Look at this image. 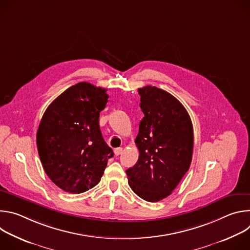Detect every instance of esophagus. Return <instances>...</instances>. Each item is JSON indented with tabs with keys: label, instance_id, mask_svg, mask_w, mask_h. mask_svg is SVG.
Returning a JSON list of instances; mask_svg holds the SVG:
<instances>
[{
	"label": "esophagus",
	"instance_id": "1",
	"mask_svg": "<svg viewBox=\"0 0 250 250\" xmlns=\"http://www.w3.org/2000/svg\"><path fill=\"white\" fill-rule=\"evenodd\" d=\"M122 153H123V148H122V147H119V148H115V154H116L117 156L121 155Z\"/></svg>",
	"mask_w": 250,
	"mask_h": 250
}]
</instances>
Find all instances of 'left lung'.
<instances>
[{"instance_id":"8db88e82","label":"left lung","mask_w":250,"mask_h":250,"mask_svg":"<svg viewBox=\"0 0 250 250\" xmlns=\"http://www.w3.org/2000/svg\"><path fill=\"white\" fill-rule=\"evenodd\" d=\"M138 94L145 114L135 138L139 157L126 175L138 197L158 202L172 193L190 168L193 125L184 105L168 92L146 86Z\"/></svg>"}]
</instances>
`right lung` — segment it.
Wrapping results in <instances>:
<instances>
[{
  "mask_svg": "<svg viewBox=\"0 0 250 250\" xmlns=\"http://www.w3.org/2000/svg\"><path fill=\"white\" fill-rule=\"evenodd\" d=\"M106 89L80 82L59 95L41 121L37 145L50 180L65 192L80 194L101 180L114 156L99 125L108 103Z\"/></svg>",
  "mask_w": 250,
  "mask_h": 250,
  "instance_id": "right-lung-1",
  "label": "right lung"
}]
</instances>
